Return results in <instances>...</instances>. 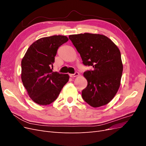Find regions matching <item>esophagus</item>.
Masks as SVG:
<instances>
[{"label":"esophagus","mask_w":146,"mask_h":146,"mask_svg":"<svg viewBox=\"0 0 146 146\" xmlns=\"http://www.w3.org/2000/svg\"><path fill=\"white\" fill-rule=\"evenodd\" d=\"M79 76V73L77 72H76V73L74 74H69V76H70V77H72V78H73V77H77V76Z\"/></svg>","instance_id":"1"}]
</instances>
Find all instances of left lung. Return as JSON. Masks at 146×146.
Masks as SVG:
<instances>
[{
	"label": "left lung",
	"instance_id": "8db88e82",
	"mask_svg": "<svg viewBox=\"0 0 146 146\" xmlns=\"http://www.w3.org/2000/svg\"><path fill=\"white\" fill-rule=\"evenodd\" d=\"M85 66L93 69L83 74L88 85L82 98L92 107L108 104L121 85L123 64L119 48L107 36L89 33L69 35Z\"/></svg>",
	"mask_w": 146,
	"mask_h": 146
}]
</instances>
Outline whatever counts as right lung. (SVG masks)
<instances>
[{"label": "right lung", "instance_id": "obj_1", "mask_svg": "<svg viewBox=\"0 0 146 146\" xmlns=\"http://www.w3.org/2000/svg\"><path fill=\"white\" fill-rule=\"evenodd\" d=\"M68 40L63 35L41 38L30 45L22 59V82L34 102L50 104L69 81L68 74L53 72L51 69L58 47Z\"/></svg>", "mask_w": 146, "mask_h": 146}]
</instances>
